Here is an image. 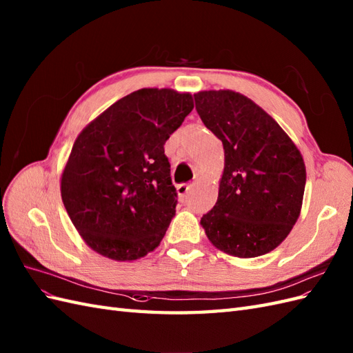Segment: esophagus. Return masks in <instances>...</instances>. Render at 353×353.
Returning <instances> with one entry per match:
<instances>
[{"mask_svg": "<svg viewBox=\"0 0 353 353\" xmlns=\"http://www.w3.org/2000/svg\"><path fill=\"white\" fill-rule=\"evenodd\" d=\"M188 190H190V185H188V184H179V185L176 187L178 196H179L181 199H185V197H187V193H188Z\"/></svg>", "mask_w": 353, "mask_h": 353, "instance_id": "1", "label": "esophagus"}]
</instances>
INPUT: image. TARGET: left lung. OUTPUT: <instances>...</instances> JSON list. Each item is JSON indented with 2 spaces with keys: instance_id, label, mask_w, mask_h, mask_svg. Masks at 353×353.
I'll return each mask as SVG.
<instances>
[{
  "instance_id": "8db88e82",
  "label": "left lung",
  "mask_w": 353,
  "mask_h": 353,
  "mask_svg": "<svg viewBox=\"0 0 353 353\" xmlns=\"http://www.w3.org/2000/svg\"><path fill=\"white\" fill-rule=\"evenodd\" d=\"M194 99L200 119L224 147L216 203L200 225L227 255L268 254L301 212L306 166L300 150L270 114L239 92L202 90Z\"/></svg>"
}]
</instances>
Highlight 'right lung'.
<instances>
[{"mask_svg": "<svg viewBox=\"0 0 353 353\" xmlns=\"http://www.w3.org/2000/svg\"><path fill=\"white\" fill-rule=\"evenodd\" d=\"M193 108L188 92L139 89L80 132L62 170L61 196L90 250L135 261L160 245L176 206L163 145Z\"/></svg>", "mask_w": 353, "mask_h": 353, "instance_id": "right-lung-1", "label": "right lung"}]
</instances>
